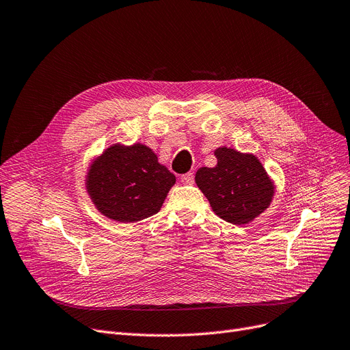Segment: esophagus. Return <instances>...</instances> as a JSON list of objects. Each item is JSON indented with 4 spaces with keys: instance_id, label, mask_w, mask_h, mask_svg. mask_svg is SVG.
Returning <instances> with one entry per match:
<instances>
[{
    "instance_id": "1",
    "label": "esophagus",
    "mask_w": 350,
    "mask_h": 350,
    "mask_svg": "<svg viewBox=\"0 0 350 350\" xmlns=\"http://www.w3.org/2000/svg\"><path fill=\"white\" fill-rule=\"evenodd\" d=\"M180 182L183 185H193V182H195V176H193V173H186L180 177Z\"/></svg>"
}]
</instances>
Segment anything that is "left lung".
<instances>
[{
	"label": "left lung",
	"instance_id": "8db88e82",
	"mask_svg": "<svg viewBox=\"0 0 350 350\" xmlns=\"http://www.w3.org/2000/svg\"><path fill=\"white\" fill-rule=\"evenodd\" d=\"M217 164L196 172V185L224 221L247 225L273 202L275 185L256 155L229 147L215 150Z\"/></svg>",
	"mask_w": 350,
	"mask_h": 350
}]
</instances>
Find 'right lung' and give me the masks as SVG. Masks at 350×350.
Instances as JSON below:
<instances>
[{"instance_id": "add662e5", "label": "right lung", "mask_w": 350, "mask_h": 350, "mask_svg": "<svg viewBox=\"0 0 350 350\" xmlns=\"http://www.w3.org/2000/svg\"><path fill=\"white\" fill-rule=\"evenodd\" d=\"M85 187L95 208L108 219L133 224L157 213L176 183L150 147L116 142L89 164Z\"/></svg>"}]
</instances>
